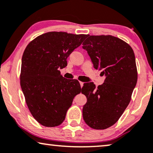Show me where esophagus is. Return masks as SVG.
I'll return each mask as SVG.
<instances>
[{
    "mask_svg": "<svg viewBox=\"0 0 153 153\" xmlns=\"http://www.w3.org/2000/svg\"><path fill=\"white\" fill-rule=\"evenodd\" d=\"M80 87H83V85H84V82H80Z\"/></svg>",
    "mask_w": 153,
    "mask_h": 153,
    "instance_id": "34e87169",
    "label": "esophagus"
}]
</instances>
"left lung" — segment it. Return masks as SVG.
<instances>
[{
    "label": "left lung",
    "instance_id": "left-lung-1",
    "mask_svg": "<svg viewBox=\"0 0 153 153\" xmlns=\"http://www.w3.org/2000/svg\"><path fill=\"white\" fill-rule=\"evenodd\" d=\"M87 38L82 48L105 79L97 88L91 82L83 85L81 92L87 101L82 116L90 127L105 129L117 123L131 101L138 78L135 55L129 44L115 36Z\"/></svg>",
    "mask_w": 153,
    "mask_h": 153
}]
</instances>
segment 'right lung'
Here are the masks:
<instances>
[{
  "instance_id": "1",
  "label": "right lung",
  "mask_w": 153,
  "mask_h": 153,
  "mask_svg": "<svg viewBox=\"0 0 153 153\" xmlns=\"http://www.w3.org/2000/svg\"><path fill=\"white\" fill-rule=\"evenodd\" d=\"M87 35L66 32L42 34L26 46L22 59L20 85L29 111L40 125H61L73 99L81 91L77 80H68L59 69Z\"/></svg>"
}]
</instances>
